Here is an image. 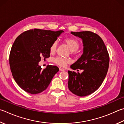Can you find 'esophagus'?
Returning a JSON list of instances; mask_svg holds the SVG:
<instances>
[{
  "label": "esophagus",
  "instance_id": "obj_1",
  "mask_svg": "<svg viewBox=\"0 0 124 124\" xmlns=\"http://www.w3.org/2000/svg\"><path fill=\"white\" fill-rule=\"evenodd\" d=\"M59 69H60V71H64L65 70V69L63 68H61V67H60Z\"/></svg>",
  "mask_w": 124,
  "mask_h": 124
}]
</instances>
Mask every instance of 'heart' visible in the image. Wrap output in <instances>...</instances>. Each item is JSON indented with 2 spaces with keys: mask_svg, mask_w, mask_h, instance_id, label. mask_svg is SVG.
I'll return each mask as SVG.
<instances>
[{
  "mask_svg": "<svg viewBox=\"0 0 124 124\" xmlns=\"http://www.w3.org/2000/svg\"><path fill=\"white\" fill-rule=\"evenodd\" d=\"M65 43L68 46L70 50L71 51H75L79 48L80 44L78 40L73 37H68L64 39ZM56 47H57V42H54L50 46V52L51 54H53L55 52ZM54 62L56 64L59 65L60 66L65 67L70 62V60L68 58H63L60 57H57L54 59Z\"/></svg>",
  "mask_w": 124,
  "mask_h": 124,
  "instance_id": "heart-1",
  "label": "heart"
}]
</instances>
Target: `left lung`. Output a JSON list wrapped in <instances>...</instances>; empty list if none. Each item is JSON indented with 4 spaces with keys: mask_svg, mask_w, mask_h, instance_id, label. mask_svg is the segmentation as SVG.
Instances as JSON below:
<instances>
[{
    "mask_svg": "<svg viewBox=\"0 0 124 124\" xmlns=\"http://www.w3.org/2000/svg\"><path fill=\"white\" fill-rule=\"evenodd\" d=\"M82 40L83 54L70 66L73 70L83 69L81 73L68 70V88L79 96L90 95L102 84L108 69L109 57L101 38L91 31L71 32Z\"/></svg>",
    "mask_w": 124,
    "mask_h": 124,
    "instance_id": "8db88e82",
    "label": "left lung"
}]
</instances>
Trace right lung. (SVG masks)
<instances>
[{
    "instance_id": "add662e5",
    "label": "right lung",
    "mask_w": 124,
    "mask_h": 124,
    "mask_svg": "<svg viewBox=\"0 0 124 124\" xmlns=\"http://www.w3.org/2000/svg\"><path fill=\"white\" fill-rule=\"evenodd\" d=\"M64 31L34 29L17 37L10 54V66L17 85L27 93L36 94L46 90L55 74L57 66L42 69L39 63L50 57V46Z\"/></svg>"
}]
</instances>
